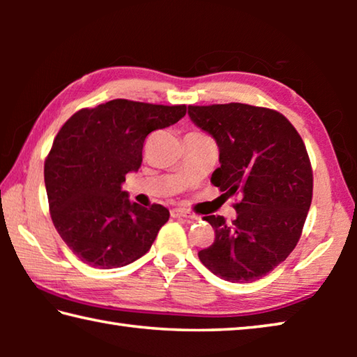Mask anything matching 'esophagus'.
<instances>
[{"label": "esophagus", "instance_id": "esophagus-1", "mask_svg": "<svg viewBox=\"0 0 357 357\" xmlns=\"http://www.w3.org/2000/svg\"><path fill=\"white\" fill-rule=\"evenodd\" d=\"M172 215L183 217V219H197L195 214H192L190 211H185V209H172Z\"/></svg>", "mask_w": 357, "mask_h": 357}]
</instances>
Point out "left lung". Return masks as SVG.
<instances>
[{
  "label": "left lung",
  "mask_w": 357,
  "mask_h": 357,
  "mask_svg": "<svg viewBox=\"0 0 357 357\" xmlns=\"http://www.w3.org/2000/svg\"><path fill=\"white\" fill-rule=\"evenodd\" d=\"M189 116L219 146L220 167L211 183L223 195H241L236 220L204 217L215 239L198 257L223 280H257L285 261L301 238L313 192L305 144L293 124L269 108L189 105Z\"/></svg>",
  "instance_id": "8db88e82"
}]
</instances>
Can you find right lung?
I'll use <instances>...</instances> for the list:
<instances>
[{
    "instance_id": "1",
    "label": "right lung",
    "mask_w": 357,
    "mask_h": 357,
    "mask_svg": "<svg viewBox=\"0 0 357 357\" xmlns=\"http://www.w3.org/2000/svg\"><path fill=\"white\" fill-rule=\"evenodd\" d=\"M185 112L114 99L78 110L59 129L44 165L48 206L59 236L83 263L121 268L151 249L170 213L130 202L123 183L142 165L144 138Z\"/></svg>"
}]
</instances>
